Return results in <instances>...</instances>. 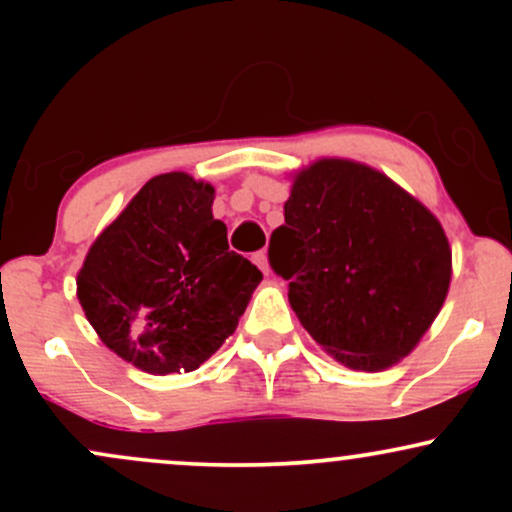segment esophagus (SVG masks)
Returning a JSON list of instances; mask_svg holds the SVG:
<instances>
[{
  "label": "esophagus",
  "instance_id": "esophagus-1",
  "mask_svg": "<svg viewBox=\"0 0 512 512\" xmlns=\"http://www.w3.org/2000/svg\"><path fill=\"white\" fill-rule=\"evenodd\" d=\"M252 262H255L257 267H260L264 274H269V260H267V252H264V250L255 252V255H252Z\"/></svg>",
  "mask_w": 512,
  "mask_h": 512
}]
</instances>
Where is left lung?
Returning a JSON list of instances; mask_svg holds the SVG:
<instances>
[{
	"label": "left lung",
	"instance_id": "8db88e82",
	"mask_svg": "<svg viewBox=\"0 0 512 512\" xmlns=\"http://www.w3.org/2000/svg\"><path fill=\"white\" fill-rule=\"evenodd\" d=\"M269 264L301 325L354 370L395 366L443 308L452 252L443 226L387 175L322 158L293 178Z\"/></svg>",
	"mask_w": 512,
	"mask_h": 512
}]
</instances>
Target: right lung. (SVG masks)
<instances>
[{"instance_id":"add662e5","label":"right lung","mask_w":512,"mask_h":512,"mask_svg":"<svg viewBox=\"0 0 512 512\" xmlns=\"http://www.w3.org/2000/svg\"><path fill=\"white\" fill-rule=\"evenodd\" d=\"M214 187L163 173L96 238L76 276L108 349L154 375L190 373L236 332L262 272L228 250Z\"/></svg>"}]
</instances>
